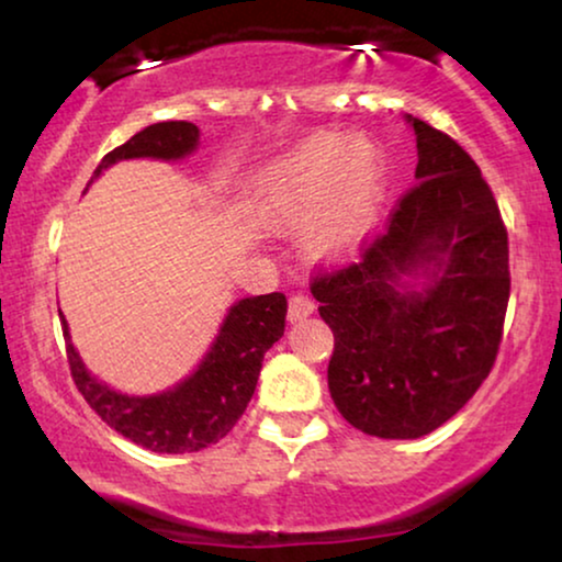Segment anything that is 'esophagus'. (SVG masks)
<instances>
[{
    "mask_svg": "<svg viewBox=\"0 0 562 562\" xmlns=\"http://www.w3.org/2000/svg\"><path fill=\"white\" fill-rule=\"evenodd\" d=\"M314 310H317V306H314V302H312L310 296L294 294V296L289 299V322H299V319L312 317Z\"/></svg>",
    "mask_w": 562,
    "mask_h": 562,
    "instance_id": "34e87169",
    "label": "esophagus"
}]
</instances>
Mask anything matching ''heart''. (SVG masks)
<instances>
[{
  "label": "heart",
  "instance_id": "b5f03b06",
  "mask_svg": "<svg viewBox=\"0 0 562 562\" xmlns=\"http://www.w3.org/2000/svg\"><path fill=\"white\" fill-rule=\"evenodd\" d=\"M383 204L381 153L366 137L322 133L258 176V217L276 229H306L314 258L356 252L379 225Z\"/></svg>",
  "mask_w": 562,
  "mask_h": 562
}]
</instances>
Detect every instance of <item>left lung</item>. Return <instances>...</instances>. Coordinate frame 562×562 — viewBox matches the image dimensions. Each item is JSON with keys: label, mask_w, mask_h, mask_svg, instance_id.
<instances>
[{"label": "left lung", "mask_w": 562, "mask_h": 562, "mask_svg": "<svg viewBox=\"0 0 562 562\" xmlns=\"http://www.w3.org/2000/svg\"><path fill=\"white\" fill-rule=\"evenodd\" d=\"M404 120L419 183L358 263L312 283L335 335L329 396L383 440H417L463 409L494 366L509 304V240L479 166L440 130Z\"/></svg>", "instance_id": "obj_1"}]
</instances>
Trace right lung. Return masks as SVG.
Segmentation results:
<instances>
[{
  "instance_id": "obj_1",
  "label": "right lung",
  "mask_w": 562,
  "mask_h": 562,
  "mask_svg": "<svg viewBox=\"0 0 562 562\" xmlns=\"http://www.w3.org/2000/svg\"><path fill=\"white\" fill-rule=\"evenodd\" d=\"M199 148L194 122H156L106 153L89 183L120 160H183ZM76 389L102 422L150 452H196L220 442L243 417L256 391L263 356L286 327V296H245L229 306L210 350L187 379L158 394H122L97 379L71 342V329L58 310Z\"/></svg>"
}]
</instances>
